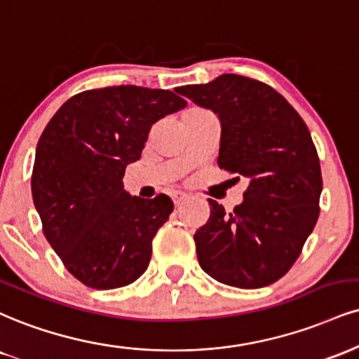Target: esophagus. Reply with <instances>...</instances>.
I'll list each match as a JSON object with an SVG mask.
<instances>
[{
	"label": "esophagus",
	"instance_id": "1",
	"mask_svg": "<svg viewBox=\"0 0 359 359\" xmlns=\"http://www.w3.org/2000/svg\"><path fill=\"white\" fill-rule=\"evenodd\" d=\"M184 201H187V194H184V192L174 194V204H175V207H179Z\"/></svg>",
	"mask_w": 359,
	"mask_h": 359
}]
</instances>
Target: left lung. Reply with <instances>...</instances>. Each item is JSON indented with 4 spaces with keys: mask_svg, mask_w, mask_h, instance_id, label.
Wrapping results in <instances>:
<instances>
[{
    "mask_svg": "<svg viewBox=\"0 0 359 359\" xmlns=\"http://www.w3.org/2000/svg\"><path fill=\"white\" fill-rule=\"evenodd\" d=\"M179 93L217 115L219 167L249 180L231 214L209 198V221L194 234L198 264L229 286H269L294 264L319 215L321 167L308 127L283 95L248 76L226 73Z\"/></svg>",
    "mask_w": 359,
    "mask_h": 359,
    "instance_id": "8db88e82",
    "label": "left lung"
}]
</instances>
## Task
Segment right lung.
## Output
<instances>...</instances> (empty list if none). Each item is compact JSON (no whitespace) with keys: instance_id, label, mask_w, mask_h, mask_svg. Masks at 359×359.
Returning a JSON list of instances; mask_svg holds the SVG:
<instances>
[{"instance_id":"1","label":"right lung","mask_w":359,"mask_h":359,"mask_svg":"<svg viewBox=\"0 0 359 359\" xmlns=\"http://www.w3.org/2000/svg\"><path fill=\"white\" fill-rule=\"evenodd\" d=\"M185 105L168 90H86L65 102L43 130L33 202L46 241L85 286H127L149 267L152 239L174 202L165 194L149 201L125 192V168L140 158L152 125Z\"/></svg>"}]
</instances>
